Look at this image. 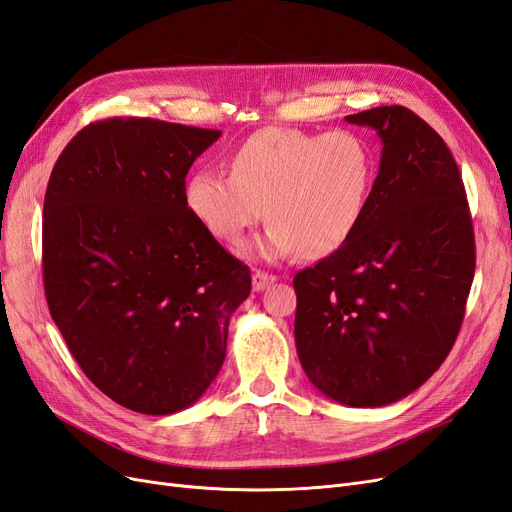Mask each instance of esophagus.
Wrapping results in <instances>:
<instances>
[{
	"instance_id": "34e87169",
	"label": "esophagus",
	"mask_w": 512,
	"mask_h": 512,
	"mask_svg": "<svg viewBox=\"0 0 512 512\" xmlns=\"http://www.w3.org/2000/svg\"><path fill=\"white\" fill-rule=\"evenodd\" d=\"M277 280L275 275H271V273H265V271H254V275H252V286H254V290L256 292H260V290H265L269 284H273Z\"/></svg>"
}]
</instances>
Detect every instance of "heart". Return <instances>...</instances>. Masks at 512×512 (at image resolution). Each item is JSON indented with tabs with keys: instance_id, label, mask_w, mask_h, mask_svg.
Wrapping results in <instances>:
<instances>
[{
	"instance_id": "b5f03b06",
	"label": "heart",
	"mask_w": 512,
	"mask_h": 512,
	"mask_svg": "<svg viewBox=\"0 0 512 512\" xmlns=\"http://www.w3.org/2000/svg\"><path fill=\"white\" fill-rule=\"evenodd\" d=\"M230 173L198 170L185 205L213 237L237 241L262 213L271 222L258 252L307 258L335 252L359 226L374 188L376 158L359 134L269 128L235 149Z\"/></svg>"
}]
</instances>
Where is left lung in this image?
I'll return each instance as SVG.
<instances>
[{"label": "left lung", "instance_id": "1", "mask_svg": "<svg viewBox=\"0 0 512 512\" xmlns=\"http://www.w3.org/2000/svg\"><path fill=\"white\" fill-rule=\"evenodd\" d=\"M346 119L378 132L380 170L348 241L294 275V342L318 391L378 408L416 391L451 352L474 228L457 162L427 121L406 106Z\"/></svg>", "mask_w": 512, "mask_h": 512}]
</instances>
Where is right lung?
<instances>
[{
	"instance_id": "add662e5",
	"label": "right lung",
	"mask_w": 512,
	"mask_h": 512,
	"mask_svg": "<svg viewBox=\"0 0 512 512\" xmlns=\"http://www.w3.org/2000/svg\"><path fill=\"white\" fill-rule=\"evenodd\" d=\"M220 134L147 117L89 123L46 185L49 312L85 376L134 412L200 399L250 297V267L185 205V175Z\"/></svg>"
}]
</instances>
